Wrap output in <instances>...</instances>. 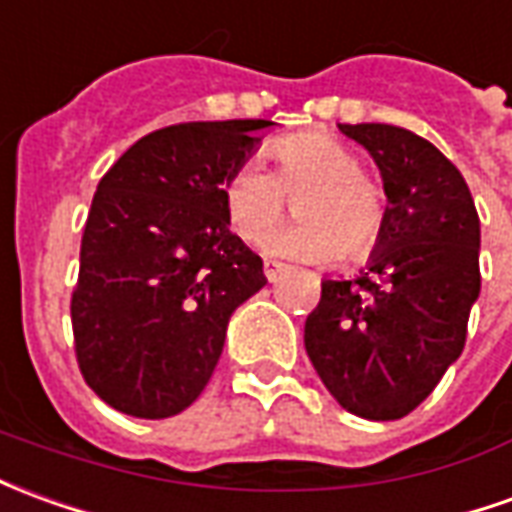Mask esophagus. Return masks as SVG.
<instances>
[{
	"mask_svg": "<svg viewBox=\"0 0 512 512\" xmlns=\"http://www.w3.org/2000/svg\"><path fill=\"white\" fill-rule=\"evenodd\" d=\"M263 271H266L268 282H277L282 274L288 271V266H285V263H277V260H266V263H263Z\"/></svg>",
	"mask_w": 512,
	"mask_h": 512,
	"instance_id": "obj_1",
	"label": "esophagus"
}]
</instances>
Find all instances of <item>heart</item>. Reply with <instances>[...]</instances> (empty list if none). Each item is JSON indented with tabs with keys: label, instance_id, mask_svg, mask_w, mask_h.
<instances>
[{
	"label": "heart",
	"instance_id": "1",
	"mask_svg": "<svg viewBox=\"0 0 512 512\" xmlns=\"http://www.w3.org/2000/svg\"><path fill=\"white\" fill-rule=\"evenodd\" d=\"M274 174L246 163L224 182L230 227L246 244H260L285 216L288 199L310 185L296 213L305 219L277 232L268 252L305 263H332L346 252L363 263L377 252L388 224L385 196L360 174V160L324 132H299L268 149Z\"/></svg>",
	"mask_w": 512,
	"mask_h": 512
}]
</instances>
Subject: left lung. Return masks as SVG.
I'll list each match as a JSON object with an SVG mask.
<instances>
[{
	"mask_svg": "<svg viewBox=\"0 0 512 512\" xmlns=\"http://www.w3.org/2000/svg\"><path fill=\"white\" fill-rule=\"evenodd\" d=\"M338 127L374 157L388 224L360 277L321 282L305 349L343 410L393 421L430 396L466 346L480 296V216L455 163L416 132Z\"/></svg>",
	"mask_w": 512,
	"mask_h": 512,
	"instance_id": "1",
	"label": "left lung"
}]
</instances>
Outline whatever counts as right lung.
<instances>
[{"label":"right lung","instance_id":"1","mask_svg":"<svg viewBox=\"0 0 512 512\" xmlns=\"http://www.w3.org/2000/svg\"><path fill=\"white\" fill-rule=\"evenodd\" d=\"M271 124L163 127L96 185L71 327L82 377L119 413L169 418L194 405L235 307L266 285L263 260L230 232L224 182Z\"/></svg>","mask_w":512,"mask_h":512}]
</instances>
